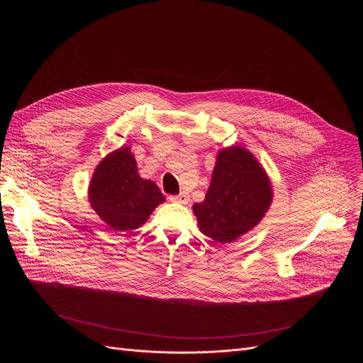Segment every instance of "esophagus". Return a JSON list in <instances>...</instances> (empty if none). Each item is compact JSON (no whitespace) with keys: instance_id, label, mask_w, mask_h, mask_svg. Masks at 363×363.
Returning <instances> with one entry per match:
<instances>
[{"instance_id":"esophagus-1","label":"esophagus","mask_w":363,"mask_h":363,"mask_svg":"<svg viewBox=\"0 0 363 363\" xmlns=\"http://www.w3.org/2000/svg\"><path fill=\"white\" fill-rule=\"evenodd\" d=\"M171 202H178V203H186L189 201V195L186 192L178 194V195H169Z\"/></svg>"}]
</instances>
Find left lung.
<instances>
[{
	"mask_svg": "<svg viewBox=\"0 0 363 363\" xmlns=\"http://www.w3.org/2000/svg\"><path fill=\"white\" fill-rule=\"evenodd\" d=\"M273 192L252 155L233 146L218 153L205 199L194 203L199 230L218 242H231L262 221Z\"/></svg>",
	"mask_w": 363,
	"mask_h": 363,
	"instance_id": "obj_1",
	"label": "left lung"
}]
</instances>
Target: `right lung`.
Segmentation results:
<instances>
[{"mask_svg":"<svg viewBox=\"0 0 363 363\" xmlns=\"http://www.w3.org/2000/svg\"><path fill=\"white\" fill-rule=\"evenodd\" d=\"M89 199L97 216L118 231L140 227L165 201L157 184L139 177L129 147L112 152L97 165Z\"/></svg>","mask_w":363,"mask_h":363,"instance_id":"obj_1","label":"right lung"}]
</instances>
